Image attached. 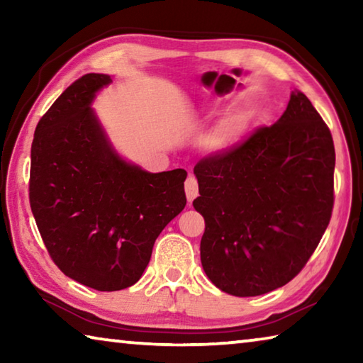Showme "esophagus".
Masks as SVG:
<instances>
[{
	"instance_id": "34e87169",
	"label": "esophagus",
	"mask_w": 363,
	"mask_h": 363,
	"mask_svg": "<svg viewBox=\"0 0 363 363\" xmlns=\"http://www.w3.org/2000/svg\"><path fill=\"white\" fill-rule=\"evenodd\" d=\"M186 195H187V200L192 203L196 195H199V182L194 176H189L187 181H186Z\"/></svg>"
}]
</instances>
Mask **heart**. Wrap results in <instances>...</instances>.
I'll list each match as a JSON object with an SVG mask.
<instances>
[{
  "mask_svg": "<svg viewBox=\"0 0 363 363\" xmlns=\"http://www.w3.org/2000/svg\"><path fill=\"white\" fill-rule=\"evenodd\" d=\"M238 134H240V123L232 118L220 123L216 130L210 134L208 143L214 150H225L233 145V143L238 139Z\"/></svg>",
  "mask_w": 363,
  "mask_h": 363,
  "instance_id": "b5f03b06",
  "label": "heart"
}]
</instances>
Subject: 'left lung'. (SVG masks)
<instances>
[{
	"instance_id": "1",
	"label": "left lung",
	"mask_w": 363,
	"mask_h": 363,
	"mask_svg": "<svg viewBox=\"0 0 363 363\" xmlns=\"http://www.w3.org/2000/svg\"><path fill=\"white\" fill-rule=\"evenodd\" d=\"M205 219L201 266L233 296H259L303 270L333 211L335 145L307 97L291 93L272 126L195 164Z\"/></svg>"
}]
</instances>
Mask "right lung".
Listing matches in <instances>:
<instances>
[{
    "label": "right lung",
    "mask_w": 363,
    "mask_h": 363,
    "mask_svg": "<svg viewBox=\"0 0 363 363\" xmlns=\"http://www.w3.org/2000/svg\"><path fill=\"white\" fill-rule=\"evenodd\" d=\"M110 82L102 73L83 75L41 116L28 182L51 259L99 291L136 284L160 232L187 203L186 171L147 173L112 149L89 107Z\"/></svg>",
    "instance_id": "obj_1"
}]
</instances>
